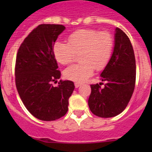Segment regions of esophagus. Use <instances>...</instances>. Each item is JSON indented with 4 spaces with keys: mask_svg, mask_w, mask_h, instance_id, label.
<instances>
[{
    "mask_svg": "<svg viewBox=\"0 0 152 152\" xmlns=\"http://www.w3.org/2000/svg\"><path fill=\"white\" fill-rule=\"evenodd\" d=\"M81 84H80V83H77V82L75 83V88H79V87H80V86L81 85Z\"/></svg>",
    "mask_w": 152,
    "mask_h": 152,
    "instance_id": "1",
    "label": "esophagus"
}]
</instances>
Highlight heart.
Listing matches in <instances>:
<instances>
[{"mask_svg": "<svg viewBox=\"0 0 152 152\" xmlns=\"http://www.w3.org/2000/svg\"><path fill=\"white\" fill-rule=\"evenodd\" d=\"M68 43L58 41L53 46L55 58L61 64L72 62L75 55L80 54L81 63L73 64L64 70L67 79L83 82L91 75L94 68L103 69L110 60L113 50V39L107 32L80 29L68 36Z\"/></svg>", "mask_w": 152, "mask_h": 152, "instance_id": "1", "label": "heart"}]
</instances>
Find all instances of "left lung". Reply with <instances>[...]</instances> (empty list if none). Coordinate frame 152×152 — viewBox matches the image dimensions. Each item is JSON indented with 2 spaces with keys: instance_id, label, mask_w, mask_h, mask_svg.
Instances as JSON below:
<instances>
[{
  "instance_id": "8db88e82",
  "label": "left lung",
  "mask_w": 152,
  "mask_h": 152,
  "mask_svg": "<svg viewBox=\"0 0 152 152\" xmlns=\"http://www.w3.org/2000/svg\"><path fill=\"white\" fill-rule=\"evenodd\" d=\"M136 66L131 42L122 29L116 28L110 60L100 74L102 83L91 85L88 106L93 113L102 118L113 117L128 105L135 88Z\"/></svg>"
}]
</instances>
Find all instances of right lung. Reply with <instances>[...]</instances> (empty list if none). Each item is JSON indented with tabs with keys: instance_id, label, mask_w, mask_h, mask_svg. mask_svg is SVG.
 I'll return each mask as SVG.
<instances>
[{
	"instance_id": "obj_1",
	"label": "right lung",
	"mask_w": 152,
	"mask_h": 152,
	"mask_svg": "<svg viewBox=\"0 0 152 152\" xmlns=\"http://www.w3.org/2000/svg\"><path fill=\"white\" fill-rule=\"evenodd\" d=\"M64 29L63 25H39L24 39L17 52V91L27 110L42 121H53L64 116L68 99L75 90L71 80H60L57 87L52 84L61 77L53 46Z\"/></svg>"
}]
</instances>
